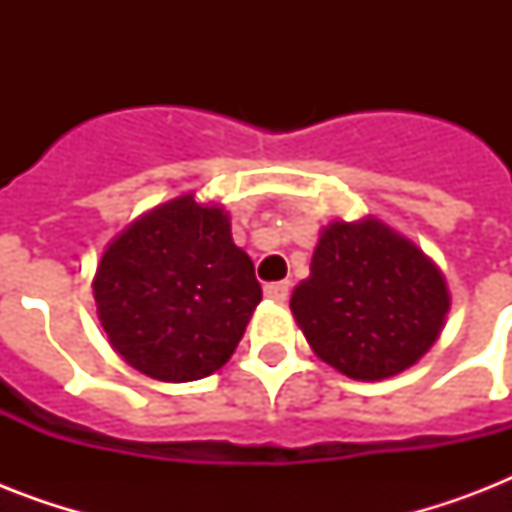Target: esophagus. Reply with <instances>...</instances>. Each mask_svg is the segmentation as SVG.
<instances>
[{"label":"esophagus","instance_id":"esophagus-1","mask_svg":"<svg viewBox=\"0 0 512 512\" xmlns=\"http://www.w3.org/2000/svg\"><path fill=\"white\" fill-rule=\"evenodd\" d=\"M265 297L273 300V303H284L289 297V281H273V284H265Z\"/></svg>","mask_w":512,"mask_h":512}]
</instances>
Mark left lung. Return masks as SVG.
<instances>
[{
    "label": "left lung",
    "instance_id": "1",
    "mask_svg": "<svg viewBox=\"0 0 512 512\" xmlns=\"http://www.w3.org/2000/svg\"><path fill=\"white\" fill-rule=\"evenodd\" d=\"M313 353L350 380H388L420 361L446 324L441 268L374 215L324 225L311 276L289 300Z\"/></svg>",
    "mask_w": 512,
    "mask_h": 512
}]
</instances>
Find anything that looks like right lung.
<instances>
[{"mask_svg": "<svg viewBox=\"0 0 512 512\" xmlns=\"http://www.w3.org/2000/svg\"><path fill=\"white\" fill-rule=\"evenodd\" d=\"M92 295L111 348L132 369L193 382L233 356L263 289L223 204L183 193L108 241Z\"/></svg>", "mask_w": 512, "mask_h": 512, "instance_id": "right-lung-1", "label": "right lung"}]
</instances>
